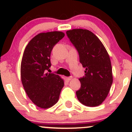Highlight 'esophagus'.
<instances>
[{
  "label": "esophagus",
  "instance_id": "1",
  "mask_svg": "<svg viewBox=\"0 0 132 132\" xmlns=\"http://www.w3.org/2000/svg\"><path fill=\"white\" fill-rule=\"evenodd\" d=\"M72 77H67V78H66V80H67V81H71V79H72Z\"/></svg>",
  "mask_w": 132,
  "mask_h": 132
}]
</instances>
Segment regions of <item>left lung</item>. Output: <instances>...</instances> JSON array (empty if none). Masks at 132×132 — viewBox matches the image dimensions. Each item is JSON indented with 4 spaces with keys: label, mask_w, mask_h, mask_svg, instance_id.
Returning <instances> with one entry per match:
<instances>
[{
    "label": "left lung",
    "mask_w": 132,
    "mask_h": 132,
    "mask_svg": "<svg viewBox=\"0 0 132 132\" xmlns=\"http://www.w3.org/2000/svg\"><path fill=\"white\" fill-rule=\"evenodd\" d=\"M66 34L78 51L80 63L86 68L85 76L79 79L81 85L76 91L78 99L87 107L101 105L113 82L109 55L99 38L88 30L72 29Z\"/></svg>",
    "instance_id": "1"
}]
</instances>
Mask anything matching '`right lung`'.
Returning a JSON list of instances; mask_svg holds the SVG:
<instances>
[{
    "label": "right lung",
    "instance_id": "1",
    "mask_svg": "<svg viewBox=\"0 0 132 132\" xmlns=\"http://www.w3.org/2000/svg\"><path fill=\"white\" fill-rule=\"evenodd\" d=\"M62 31L41 33L33 37L24 50L20 66L21 80L33 104L48 109L58 101L64 85L60 76L48 73L53 48L64 37Z\"/></svg>",
    "mask_w": 132,
    "mask_h": 132
}]
</instances>
